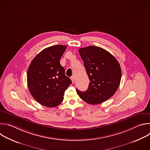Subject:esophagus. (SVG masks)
<instances>
[{
	"mask_svg": "<svg viewBox=\"0 0 150 150\" xmlns=\"http://www.w3.org/2000/svg\"><path fill=\"white\" fill-rule=\"evenodd\" d=\"M71 81H72V83H74V76H72V77L71 78Z\"/></svg>",
	"mask_w": 150,
	"mask_h": 150,
	"instance_id": "esophagus-1",
	"label": "esophagus"
}]
</instances>
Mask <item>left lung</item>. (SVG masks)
<instances>
[{"instance_id": "left-lung-1", "label": "left lung", "mask_w": 150, "mask_h": 150, "mask_svg": "<svg viewBox=\"0 0 150 150\" xmlns=\"http://www.w3.org/2000/svg\"><path fill=\"white\" fill-rule=\"evenodd\" d=\"M78 52L90 81L87 91L76 89L79 97L91 104L108 100L120 85L122 72L119 63L109 52L99 47L81 48Z\"/></svg>"}]
</instances>
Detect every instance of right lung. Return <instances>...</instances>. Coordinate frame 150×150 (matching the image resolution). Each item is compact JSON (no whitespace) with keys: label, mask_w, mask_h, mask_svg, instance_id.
<instances>
[{"label":"right lung","mask_w":150,"mask_h":150,"mask_svg":"<svg viewBox=\"0 0 150 150\" xmlns=\"http://www.w3.org/2000/svg\"><path fill=\"white\" fill-rule=\"evenodd\" d=\"M66 49L64 45L45 49L33 59L28 69L27 84L31 96L48 108L56 107L62 102L65 90L72 83L60 64Z\"/></svg>","instance_id":"obj_1"}]
</instances>
